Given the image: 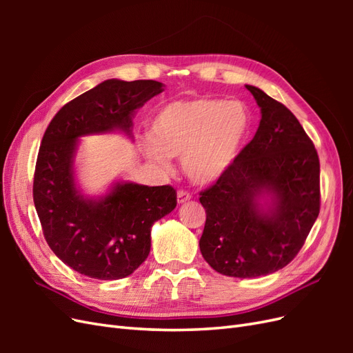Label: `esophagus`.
<instances>
[{
	"label": "esophagus",
	"instance_id": "34e87169",
	"mask_svg": "<svg viewBox=\"0 0 353 353\" xmlns=\"http://www.w3.org/2000/svg\"><path fill=\"white\" fill-rule=\"evenodd\" d=\"M191 199V194L188 193V191H185V190H179L178 193H176V200H178V203H185V201H188Z\"/></svg>",
	"mask_w": 353,
	"mask_h": 353
}]
</instances>
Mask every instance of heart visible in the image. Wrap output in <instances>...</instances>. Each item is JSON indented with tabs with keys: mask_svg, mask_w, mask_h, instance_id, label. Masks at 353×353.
<instances>
[{
	"mask_svg": "<svg viewBox=\"0 0 353 353\" xmlns=\"http://www.w3.org/2000/svg\"><path fill=\"white\" fill-rule=\"evenodd\" d=\"M252 117L241 101L196 97L160 109L152 122L144 153L168 168V156L183 157L187 176L196 184L219 179L239 159L248 141Z\"/></svg>",
	"mask_w": 353,
	"mask_h": 353,
	"instance_id": "1",
	"label": "heart"
}]
</instances>
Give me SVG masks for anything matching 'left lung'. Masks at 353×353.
<instances>
[{
	"label": "left lung",
	"instance_id": "1",
	"mask_svg": "<svg viewBox=\"0 0 353 353\" xmlns=\"http://www.w3.org/2000/svg\"><path fill=\"white\" fill-rule=\"evenodd\" d=\"M245 88L261 108L259 128L234 165L200 193L206 223L199 245L216 272L256 279L296 258L321 196L318 153L296 116L262 90Z\"/></svg>",
	"mask_w": 353,
	"mask_h": 353
}]
</instances>
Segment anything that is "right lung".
<instances>
[{"mask_svg": "<svg viewBox=\"0 0 353 353\" xmlns=\"http://www.w3.org/2000/svg\"><path fill=\"white\" fill-rule=\"evenodd\" d=\"M162 91L157 81L108 79L63 105L42 137L34 175L42 232L61 262L90 279H125L147 259L153 223L175 209L176 191L116 183L103 197H85L74 183L78 140L112 131L132 137L135 110Z\"/></svg>", "mask_w": 353, "mask_h": 353, "instance_id": "right-lung-1", "label": "right lung"}]
</instances>
